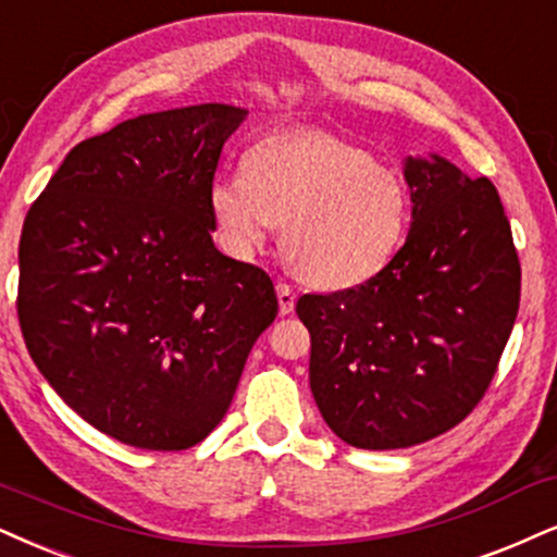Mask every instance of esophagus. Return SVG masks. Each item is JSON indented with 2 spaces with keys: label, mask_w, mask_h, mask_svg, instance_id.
Listing matches in <instances>:
<instances>
[{
  "label": "esophagus",
  "mask_w": 557,
  "mask_h": 557,
  "mask_svg": "<svg viewBox=\"0 0 557 557\" xmlns=\"http://www.w3.org/2000/svg\"><path fill=\"white\" fill-rule=\"evenodd\" d=\"M276 297H278V312L281 314H292L294 305H297V294H294L292 286L276 284Z\"/></svg>",
  "instance_id": "34e87169"
}]
</instances>
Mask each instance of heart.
Segmentation results:
<instances>
[{"instance_id":"heart-1","label":"heart","mask_w":557,"mask_h":557,"mask_svg":"<svg viewBox=\"0 0 557 557\" xmlns=\"http://www.w3.org/2000/svg\"><path fill=\"white\" fill-rule=\"evenodd\" d=\"M209 211L232 256L247 258L278 224L294 271L320 289H348L382 271L410 224V190L393 168L322 132L252 144L243 173L216 175Z\"/></svg>"}]
</instances>
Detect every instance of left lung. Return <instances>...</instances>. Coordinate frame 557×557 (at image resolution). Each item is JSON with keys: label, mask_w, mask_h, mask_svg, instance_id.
<instances>
[{"label": "left lung", "mask_w": 557, "mask_h": 557, "mask_svg": "<svg viewBox=\"0 0 557 557\" xmlns=\"http://www.w3.org/2000/svg\"><path fill=\"white\" fill-rule=\"evenodd\" d=\"M403 177L413 211L397 256L354 289L297 301L314 403L359 449H405L462 421L519 312V258L488 177L436 152L405 157Z\"/></svg>", "instance_id": "1"}]
</instances>
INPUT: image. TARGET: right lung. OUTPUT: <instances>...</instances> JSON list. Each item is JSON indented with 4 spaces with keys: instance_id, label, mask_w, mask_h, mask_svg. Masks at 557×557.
<instances>
[{
    "instance_id": "1",
    "label": "right lung",
    "mask_w": 557,
    "mask_h": 557,
    "mask_svg": "<svg viewBox=\"0 0 557 557\" xmlns=\"http://www.w3.org/2000/svg\"><path fill=\"white\" fill-rule=\"evenodd\" d=\"M224 102L144 113L77 144L27 211L17 314L57 395L128 446L181 451L222 421L276 320L265 271L214 247Z\"/></svg>"
}]
</instances>
